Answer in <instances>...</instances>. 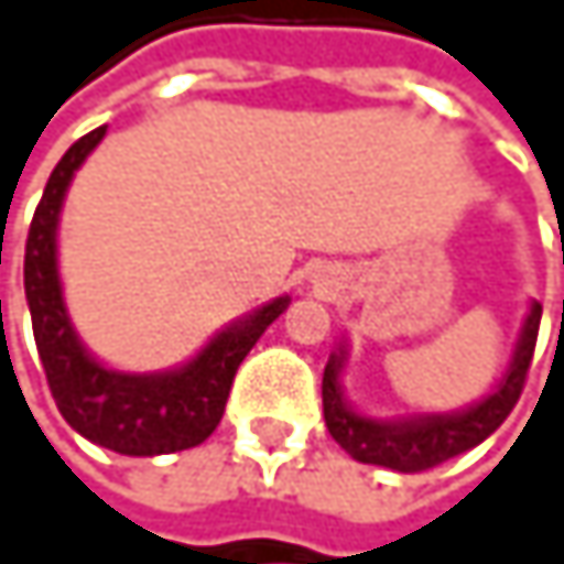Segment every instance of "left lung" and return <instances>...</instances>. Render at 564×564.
<instances>
[{"instance_id": "obj_1", "label": "left lung", "mask_w": 564, "mask_h": 564, "mask_svg": "<svg viewBox=\"0 0 564 564\" xmlns=\"http://www.w3.org/2000/svg\"><path fill=\"white\" fill-rule=\"evenodd\" d=\"M539 324H542V304H532V314H529L525 327H521V340H518L508 375L481 404L458 411V414H427V417L394 421V424L371 421L365 414H357L354 408H347V401L340 394V354H330L327 368H324V388H321L324 421H327L330 437L354 462L381 465V468L404 471V475L427 471L441 462L471 452L491 431L501 427V421L518 404L529 368H532Z\"/></svg>"}]
</instances>
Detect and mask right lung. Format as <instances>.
Returning a JSON list of instances; mask_svg holds the SVG:
<instances>
[{
	"mask_svg": "<svg viewBox=\"0 0 564 564\" xmlns=\"http://www.w3.org/2000/svg\"><path fill=\"white\" fill-rule=\"evenodd\" d=\"M102 133L106 127L79 137L66 150L29 224L25 301L32 314L39 360H43L59 414L93 445L133 458L196 448L220 424L240 360L250 354L260 334L288 311L291 297H276L253 317L227 327L180 371L119 375L93 360L76 340L66 317L56 270V224L73 173L93 153Z\"/></svg>",
	"mask_w": 564,
	"mask_h": 564,
	"instance_id": "add662e5",
	"label": "right lung"
}]
</instances>
